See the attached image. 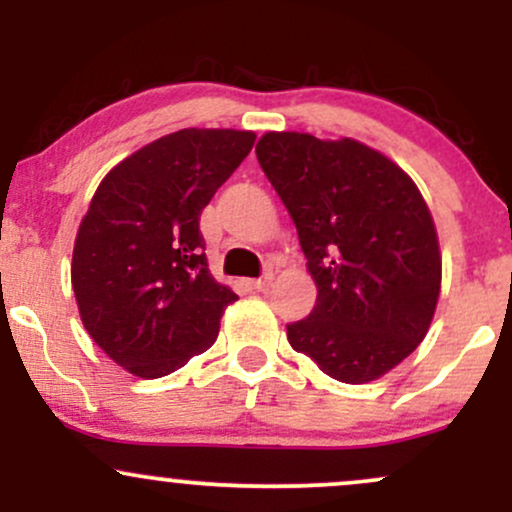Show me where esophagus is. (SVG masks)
<instances>
[{
    "mask_svg": "<svg viewBox=\"0 0 512 512\" xmlns=\"http://www.w3.org/2000/svg\"><path fill=\"white\" fill-rule=\"evenodd\" d=\"M272 279H274V272H267L264 276H260V279H252V281H250V286H252V289L262 291V289H267L269 281H272Z\"/></svg>",
    "mask_w": 512,
    "mask_h": 512,
    "instance_id": "esophagus-1",
    "label": "esophagus"
}]
</instances>
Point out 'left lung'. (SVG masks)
<instances>
[{"label": "left lung", "mask_w": 512, "mask_h": 512, "mask_svg": "<svg viewBox=\"0 0 512 512\" xmlns=\"http://www.w3.org/2000/svg\"><path fill=\"white\" fill-rule=\"evenodd\" d=\"M255 151L317 286L313 313L286 327L289 344L339 383L383 378L436 315L443 260L424 195L392 158L349 137L267 132Z\"/></svg>", "instance_id": "left-lung-1"}]
</instances>
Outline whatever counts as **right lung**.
<instances>
[{
    "label": "right lung",
    "instance_id": "obj_1",
    "mask_svg": "<svg viewBox=\"0 0 512 512\" xmlns=\"http://www.w3.org/2000/svg\"><path fill=\"white\" fill-rule=\"evenodd\" d=\"M255 137L178 129L98 185L76 231L72 289L86 332L127 373L163 378L219 337L238 296L209 272L199 216Z\"/></svg>",
    "mask_w": 512,
    "mask_h": 512
}]
</instances>
